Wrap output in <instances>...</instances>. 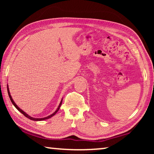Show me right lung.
Masks as SVG:
<instances>
[{"label": "right lung", "mask_w": 154, "mask_h": 154, "mask_svg": "<svg viewBox=\"0 0 154 154\" xmlns=\"http://www.w3.org/2000/svg\"><path fill=\"white\" fill-rule=\"evenodd\" d=\"M7 92H8V94H9V98H10V100H11V103H13V105H14V106H15V107L16 108L18 111H19L20 112H21V113H22L23 115H24V116H25V117H26L27 118H28V119H31V120H33V121H43V120H45V119H49L50 118H51V117H53L54 115H56V113H57V112L58 111V110L60 109V106H61V105H62V99L61 100V101H60V105H59V106H58V108H57V109L52 114H51V115H49V116H47V117H45V118H32V117H31V116H30L29 115H28L26 113H25V112L23 111V110H22V109H21L19 106H18L15 103V102L14 101V100H13V98H12V97H11V94H10V92H9V87H8V85H7Z\"/></svg>", "instance_id": "right-lung-1"}]
</instances>
